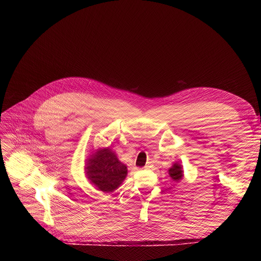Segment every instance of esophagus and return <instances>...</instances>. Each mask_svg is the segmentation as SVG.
Listing matches in <instances>:
<instances>
[{
	"label": "esophagus",
	"mask_w": 261,
	"mask_h": 261,
	"mask_svg": "<svg viewBox=\"0 0 261 261\" xmlns=\"http://www.w3.org/2000/svg\"><path fill=\"white\" fill-rule=\"evenodd\" d=\"M151 167H152V164L151 163H147L146 166H145L146 169H149V168H151Z\"/></svg>",
	"instance_id": "34e87169"
}]
</instances>
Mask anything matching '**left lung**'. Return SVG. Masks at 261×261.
<instances>
[{
    "label": "left lung",
    "mask_w": 261,
    "mask_h": 261,
    "mask_svg": "<svg viewBox=\"0 0 261 261\" xmlns=\"http://www.w3.org/2000/svg\"><path fill=\"white\" fill-rule=\"evenodd\" d=\"M168 174L172 179V181H174L175 183H179L184 176V170H183V166L179 162H175L172 164V166L168 169Z\"/></svg>",
    "instance_id": "left-lung-1"
}]
</instances>
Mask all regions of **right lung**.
I'll return each instance as SVG.
<instances>
[{
	"mask_svg": "<svg viewBox=\"0 0 261 261\" xmlns=\"http://www.w3.org/2000/svg\"><path fill=\"white\" fill-rule=\"evenodd\" d=\"M87 179L102 193H113L128 174L127 165L121 163L111 148H98L86 160Z\"/></svg>",
	"mask_w": 261,
	"mask_h": 261,
	"instance_id": "obj_1",
	"label": "right lung"
}]
</instances>
